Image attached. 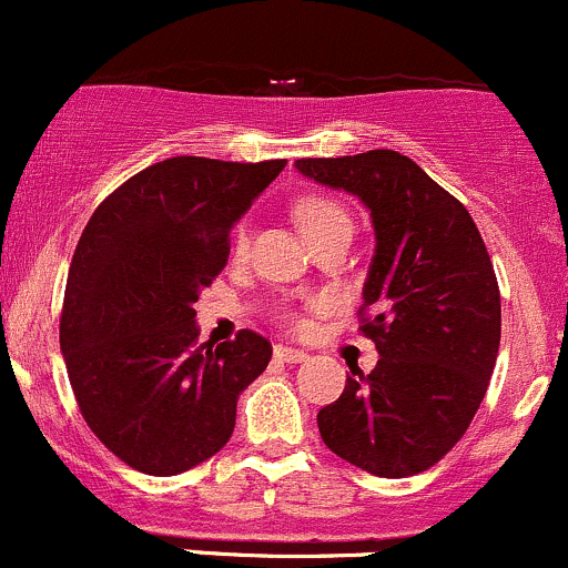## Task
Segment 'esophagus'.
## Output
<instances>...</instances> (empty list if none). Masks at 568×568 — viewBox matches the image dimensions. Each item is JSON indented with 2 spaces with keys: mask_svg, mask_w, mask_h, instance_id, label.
I'll use <instances>...</instances> for the list:
<instances>
[{
  "mask_svg": "<svg viewBox=\"0 0 568 568\" xmlns=\"http://www.w3.org/2000/svg\"><path fill=\"white\" fill-rule=\"evenodd\" d=\"M274 358H277V361H285V364H302V361H307L310 355L304 353V351H296V347L277 345V347H274Z\"/></svg>",
  "mask_w": 568,
  "mask_h": 568,
  "instance_id": "obj_1",
  "label": "esophagus"
}]
</instances>
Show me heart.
<instances>
[{
    "instance_id": "b5f03b06",
    "label": "heart",
    "mask_w": 568,
    "mask_h": 568,
    "mask_svg": "<svg viewBox=\"0 0 568 568\" xmlns=\"http://www.w3.org/2000/svg\"><path fill=\"white\" fill-rule=\"evenodd\" d=\"M296 221L310 240L332 232V229L351 226V217H347L345 207H342V204H336L334 199H326V196H304L302 202L296 204ZM232 247H234V253H245V247H247L245 223H242V226H236Z\"/></svg>"
}]
</instances>
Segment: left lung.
Segmentation results:
<instances>
[{
    "label": "left lung",
    "instance_id": "8db88e82",
    "mask_svg": "<svg viewBox=\"0 0 568 568\" xmlns=\"http://www.w3.org/2000/svg\"><path fill=\"white\" fill-rule=\"evenodd\" d=\"M296 170L358 196L377 240L358 315L379 361L369 375L351 369L317 428L369 475H420L466 434L494 375L501 296L488 247L469 210L407 155L298 159Z\"/></svg>",
    "mask_w": 568,
    "mask_h": 568
}]
</instances>
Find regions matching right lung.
<instances>
[{"mask_svg": "<svg viewBox=\"0 0 568 568\" xmlns=\"http://www.w3.org/2000/svg\"><path fill=\"white\" fill-rule=\"evenodd\" d=\"M283 166L159 161L93 210L74 247L59 326L74 398L99 442L142 475L215 456L236 398L270 364L272 345L251 328L199 345L193 304L226 266L234 223Z\"/></svg>", "mask_w": 568, "mask_h": 568, "instance_id": "1", "label": "right lung"}]
</instances>
